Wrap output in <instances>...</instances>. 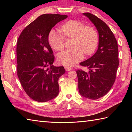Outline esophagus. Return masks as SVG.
<instances>
[{"label": "esophagus", "instance_id": "obj_1", "mask_svg": "<svg viewBox=\"0 0 132 132\" xmlns=\"http://www.w3.org/2000/svg\"><path fill=\"white\" fill-rule=\"evenodd\" d=\"M64 69H65V70L66 71H70L71 70H72V68H70V67H68V66H65L64 67Z\"/></svg>", "mask_w": 132, "mask_h": 132}]
</instances>
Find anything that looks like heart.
<instances>
[{
	"instance_id": "b5f03b06",
	"label": "heart",
	"mask_w": 132,
	"mask_h": 132,
	"mask_svg": "<svg viewBox=\"0 0 132 132\" xmlns=\"http://www.w3.org/2000/svg\"><path fill=\"white\" fill-rule=\"evenodd\" d=\"M61 33L54 30L50 32L48 41L50 45L57 51L64 46V37L74 38L72 49H67L59 53L58 62L62 65L71 67L83 58L85 55H90L96 49L99 37L96 30L91 27H86L82 23L71 20L61 27Z\"/></svg>"
}]
</instances>
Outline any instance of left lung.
I'll list each match as a JSON object with an SVG mask.
<instances>
[{"mask_svg": "<svg viewBox=\"0 0 132 132\" xmlns=\"http://www.w3.org/2000/svg\"><path fill=\"white\" fill-rule=\"evenodd\" d=\"M83 14L96 27L99 45L94 55L80 63L88 71H77L78 89L82 96L95 100L107 94L115 81L119 64L118 45L113 32L104 22L90 13Z\"/></svg>", "mask_w": 132, "mask_h": 132, "instance_id": "obj_1", "label": "left lung"}]
</instances>
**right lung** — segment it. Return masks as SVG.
<instances>
[{"mask_svg": "<svg viewBox=\"0 0 132 132\" xmlns=\"http://www.w3.org/2000/svg\"><path fill=\"white\" fill-rule=\"evenodd\" d=\"M67 18L59 14L38 16L25 28L17 42V74L25 92L37 102H47L58 95V81L65 70L53 65L54 56L48 36L53 27Z\"/></svg>", "mask_w": 132, "mask_h": 132, "instance_id": "right-lung-1", "label": "right lung"}]
</instances>
